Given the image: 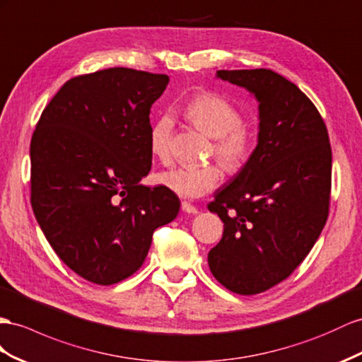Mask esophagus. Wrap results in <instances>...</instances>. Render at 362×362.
<instances>
[{"label": "esophagus", "mask_w": 362, "mask_h": 362, "mask_svg": "<svg viewBox=\"0 0 362 362\" xmlns=\"http://www.w3.org/2000/svg\"><path fill=\"white\" fill-rule=\"evenodd\" d=\"M182 211L187 212V214H199V209L191 205L189 202H182Z\"/></svg>", "instance_id": "obj_1"}]
</instances>
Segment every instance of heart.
I'll use <instances>...</instances> for the list:
<instances>
[{
  "mask_svg": "<svg viewBox=\"0 0 362 362\" xmlns=\"http://www.w3.org/2000/svg\"><path fill=\"white\" fill-rule=\"evenodd\" d=\"M185 116L209 137L216 139L214 154L220 165L230 173L242 171L255 151V134L243 124V115L235 104L216 93H200L187 107ZM174 122L170 115L156 119L150 128V151L157 160L171 159ZM159 183L183 199H199L214 191L221 180L218 165L175 166L159 174Z\"/></svg>",
  "mask_w": 362,
  "mask_h": 362,
  "instance_id": "1",
  "label": "heart"
}]
</instances>
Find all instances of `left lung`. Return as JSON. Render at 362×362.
Segmentation results:
<instances>
[{
    "instance_id": "8db88e82",
    "label": "left lung",
    "mask_w": 362,
    "mask_h": 362,
    "mask_svg": "<svg viewBox=\"0 0 362 362\" xmlns=\"http://www.w3.org/2000/svg\"><path fill=\"white\" fill-rule=\"evenodd\" d=\"M217 78L260 102V132L251 160L208 205L225 225L208 263L226 289L255 295L286 280L326 225L332 148L317 107L281 75L218 70Z\"/></svg>"
}]
</instances>
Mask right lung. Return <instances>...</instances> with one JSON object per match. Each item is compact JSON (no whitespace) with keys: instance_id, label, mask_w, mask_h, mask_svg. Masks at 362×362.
Masks as SVG:
<instances>
[{"instance_id":"obj_1","label":"right lung","mask_w":362,"mask_h":362,"mask_svg":"<svg viewBox=\"0 0 362 362\" xmlns=\"http://www.w3.org/2000/svg\"><path fill=\"white\" fill-rule=\"evenodd\" d=\"M166 75L115 67L71 78L36 124L30 202L47 242L73 272L110 286L145 262L154 230L179 214L151 170L150 110Z\"/></svg>"}]
</instances>
